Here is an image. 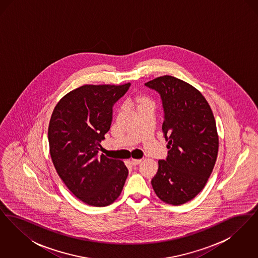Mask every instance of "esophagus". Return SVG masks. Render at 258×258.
Segmentation results:
<instances>
[{
	"label": "esophagus",
	"instance_id": "esophagus-1",
	"mask_svg": "<svg viewBox=\"0 0 258 258\" xmlns=\"http://www.w3.org/2000/svg\"><path fill=\"white\" fill-rule=\"evenodd\" d=\"M131 161H132V163H133L134 165H137V164H139V163L142 161V160H136V159H133Z\"/></svg>",
	"mask_w": 258,
	"mask_h": 258
}]
</instances>
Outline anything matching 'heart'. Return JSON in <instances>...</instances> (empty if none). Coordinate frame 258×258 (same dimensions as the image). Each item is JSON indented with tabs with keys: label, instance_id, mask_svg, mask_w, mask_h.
<instances>
[{
	"label": "heart",
	"instance_id": "b5f03b06",
	"mask_svg": "<svg viewBox=\"0 0 258 258\" xmlns=\"http://www.w3.org/2000/svg\"><path fill=\"white\" fill-rule=\"evenodd\" d=\"M146 100H147V99H146V98H141V99H140V101H141V102H143V101H146Z\"/></svg>",
	"mask_w": 258,
	"mask_h": 258
}]
</instances>
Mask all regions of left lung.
Masks as SVG:
<instances>
[{
    "label": "left lung",
    "mask_w": 258,
    "mask_h": 258,
    "mask_svg": "<svg viewBox=\"0 0 258 258\" xmlns=\"http://www.w3.org/2000/svg\"><path fill=\"white\" fill-rule=\"evenodd\" d=\"M145 86L160 94L169 150L166 160H159L152 186L163 202L181 205L197 197L213 171L219 151L216 121L206 98L181 79L164 75Z\"/></svg>",
    "instance_id": "obj_1"
}]
</instances>
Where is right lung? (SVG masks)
I'll return each mask as SVG.
<instances>
[{"label":"right lung","instance_id":"1","mask_svg":"<svg viewBox=\"0 0 258 258\" xmlns=\"http://www.w3.org/2000/svg\"><path fill=\"white\" fill-rule=\"evenodd\" d=\"M130 86L79 87L61 98L52 113L48 141L53 164L67 187L88 205H110L126 180L123 161L99 156L98 150L110 130L113 105Z\"/></svg>","mask_w":258,"mask_h":258}]
</instances>
